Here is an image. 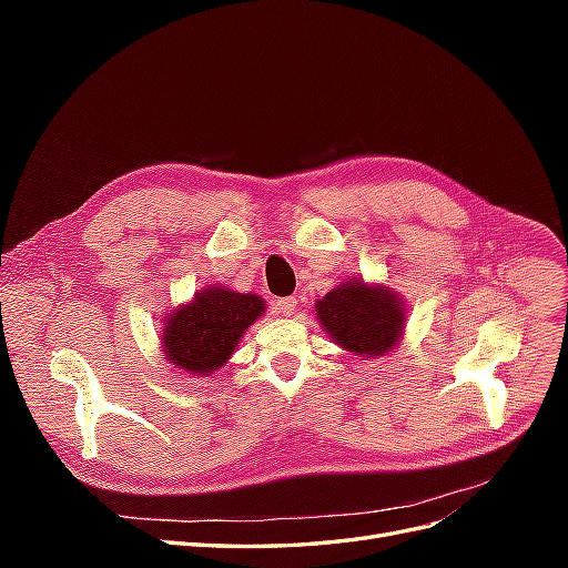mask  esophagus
I'll use <instances>...</instances> for the list:
<instances>
[{
  "label": "esophagus",
  "instance_id": "obj_1",
  "mask_svg": "<svg viewBox=\"0 0 568 568\" xmlns=\"http://www.w3.org/2000/svg\"><path fill=\"white\" fill-rule=\"evenodd\" d=\"M274 305H277V313H282L284 317H288V315H294L298 301H296L294 296H286V298H280Z\"/></svg>",
  "mask_w": 568,
  "mask_h": 568
}]
</instances>
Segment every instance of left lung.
<instances>
[{
    "label": "left lung",
    "instance_id": "8db88e82",
    "mask_svg": "<svg viewBox=\"0 0 568 568\" xmlns=\"http://www.w3.org/2000/svg\"><path fill=\"white\" fill-rule=\"evenodd\" d=\"M315 315L336 346L365 359L398 348L407 326V305L398 291L369 284L359 274L317 298Z\"/></svg>",
    "mask_w": 568,
    "mask_h": 568
}]
</instances>
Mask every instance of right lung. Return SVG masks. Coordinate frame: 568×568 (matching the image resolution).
<instances>
[{
    "mask_svg": "<svg viewBox=\"0 0 568 568\" xmlns=\"http://www.w3.org/2000/svg\"><path fill=\"white\" fill-rule=\"evenodd\" d=\"M263 315L261 296L236 294L230 286H203L192 301L163 317L159 346L170 367L205 379L230 363L248 326Z\"/></svg>",
    "mask_w": 568,
    "mask_h": 568,
    "instance_id": "add662e5",
    "label": "right lung"
}]
</instances>
